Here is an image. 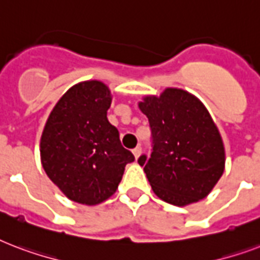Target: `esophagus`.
I'll return each mask as SVG.
<instances>
[{
  "label": "esophagus",
  "instance_id": "esophagus-1",
  "mask_svg": "<svg viewBox=\"0 0 260 260\" xmlns=\"http://www.w3.org/2000/svg\"><path fill=\"white\" fill-rule=\"evenodd\" d=\"M132 152H134L135 158L139 159V156H140V155H142V147L138 146V147H136V148H134V151H132Z\"/></svg>",
  "mask_w": 260,
  "mask_h": 260
}]
</instances>
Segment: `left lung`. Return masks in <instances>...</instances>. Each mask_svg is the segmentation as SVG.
<instances>
[{"label": "left lung", "instance_id": "obj_1", "mask_svg": "<svg viewBox=\"0 0 260 260\" xmlns=\"http://www.w3.org/2000/svg\"><path fill=\"white\" fill-rule=\"evenodd\" d=\"M139 108L148 117L152 150L138 162L154 193L178 206L205 198L225 165L221 136L205 106L185 90L166 89Z\"/></svg>", "mask_w": 260, "mask_h": 260}]
</instances>
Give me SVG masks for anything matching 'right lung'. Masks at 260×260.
Wrapping results in <instances>:
<instances>
[{
  "label": "right lung",
  "mask_w": 260,
  "mask_h": 260,
  "mask_svg": "<svg viewBox=\"0 0 260 260\" xmlns=\"http://www.w3.org/2000/svg\"><path fill=\"white\" fill-rule=\"evenodd\" d=\"M112 97L100 81L75 85L51 112L40 140L48 178L71 201L97 205L116 191L134 154L120 142L106 112Z\"/></svg>",
  "instance_id": "obj_1"
}]
</instances>
